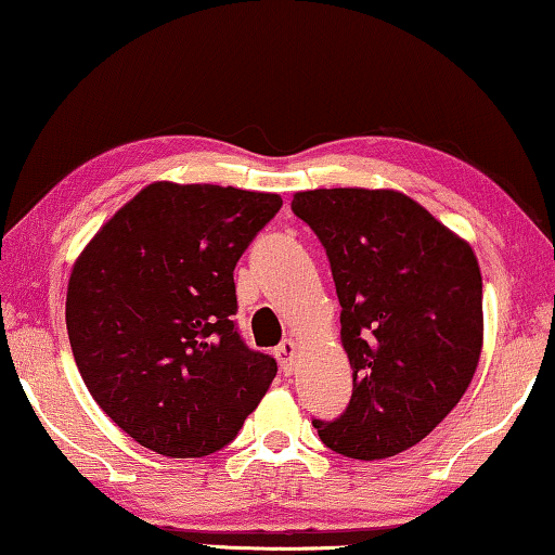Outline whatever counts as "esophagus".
<instances>
[{
	"label": "esophagus",
	"instance_id": "esophagus-1",
	"mask_svg": "<svg viewBox=\"0 0 555 555\" xmlns=\"http://www.w3.org/2000/svg\"><path fill=\"white\" fill-rule=\"evenodd\" d=\"M274 353H276V359L281 363V369H284V374H292L294 359H296V353H299V344H296L294 338H286V341L281 344Z\"/></svg>",
	"mask_w": 555,
	"mask_h": 555
}]
</instances>
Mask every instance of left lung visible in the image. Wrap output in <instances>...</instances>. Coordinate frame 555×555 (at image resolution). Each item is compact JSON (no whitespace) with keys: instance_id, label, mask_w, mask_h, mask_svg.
Masks as SVG:
<instances>
[{"instance_id":"1","label":"left lung","mask_w":555,"mask_h":555,"mask_svg":"<svg viewBox=\"0 0 555 555\" xmlns=\"http://www.w3.org/2000/svg\"><path fill=\"white\" fill-rule=\"evenodd\" d=\"M292 209L326 249L353 371L349 406L313 428L349 459L396 456L449 416L476 374V254L393 189H313L294 194Z\"/></svg>"}]
</instances>
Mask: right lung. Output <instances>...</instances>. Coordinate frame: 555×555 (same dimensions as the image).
I'll return each instance as SVG.
<instances>
[{
	"label": "right lung",
	"mask_w": 555,
	"mask_h": 555,
	"mask_svg": "<svg viewBox=\"0 0 555 555\" xmlns=\"http://www.w3.org/2000/svg\"><path fill=\"white\" fill-rule=\"evenodd\" d=\"M279 194L154 181L74 261L66 331L89 393L144 449L202 459L234 441L276 376L234 326V267Z\"/></svg>",
	"instance_id": "add662e5"
}]
</instances>
